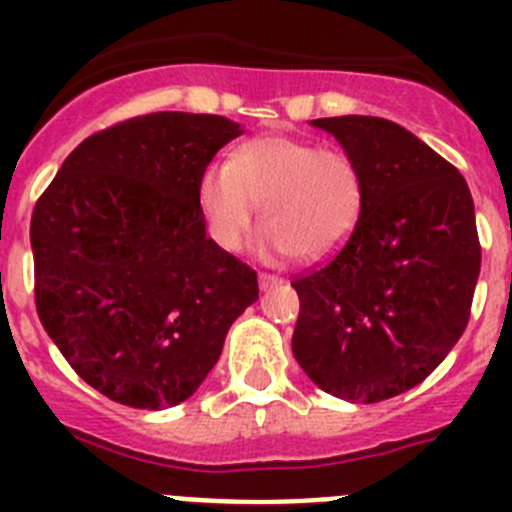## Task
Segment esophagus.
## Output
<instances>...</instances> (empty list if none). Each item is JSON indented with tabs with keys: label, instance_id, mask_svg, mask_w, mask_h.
<instances>
[{
	"label": "esophagus",
	"instance_id": "34e87169",
	"mask_svg": "<svg viewBox=\"0 0 512 512\" xmlns=\"http://www.w3.org/2000/svg\"><path fill=\"white\" fill-rule=\"evenodd\" d=\"M282 282L279 277H274V274H259V287L261 289H271V287H277V284Z\"/></svg>",
	"mask_w": 512,
	"mask_h": 512
}]
</instances>
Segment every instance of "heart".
Instances as JSON below:
<instances>
[{
    "label": "heart",
    "mask_w": 512,
    "mask_h": 512,
    "mask_svg": "<svg viewBox=\"0 0 512 512\" xmlns=\"http://www.w3.org/2000/svg\"><path fill=\"white\" fill-rule=\"evenodd\" d=\"M264 202V248L328 259L354 235L364 210V179L356 161L336 148L295 135H259L235 148L230 161H210L197 182L207 235L223 251H241Z\"/></svg>",
    "instance_id": "heart-1"
}]
</instances>
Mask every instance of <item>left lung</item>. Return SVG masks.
Instances as JSON below:
<instances>
[{
	"label": "left lung",
	"instance_id": "obj_1",
	"mask_svg": "<svg viewBox=\"0 0 512 512\" xmlns=\"http://www.w3.org/2000/svg\"><path fill=\"white\" fill-rule=\"evenodd\" d=\"M354 158L364 210L346 246L295 277L292 354L328 395L382 402L423 382L469 323L482 248L464 176L382 117L312 120Z\"/></svg>",
	"mask_w": 512,
	"mask_h": 512
}]
</instances>
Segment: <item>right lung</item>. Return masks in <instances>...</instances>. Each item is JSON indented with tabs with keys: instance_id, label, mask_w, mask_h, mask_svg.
Returning a JSON list of instances; mask_svg holds the SVG:
<instances>
[{
	"instance_id": "obj_1",
	"label": "right lung",
	"mask_w": 512,
	"mask_h": 512,
	"mask_svg": "<svg viewBox=\"0 0 512 512\" xmlns=\"http://www.w3.org/2000/svg\"><path fill=\"white\" fill-rule=\"evenodd\" d=\"M220 115L153 112L89 135L35 202V307L104 397L164 410L197 392L259 300L251 266L205 233L197 182L238 138Z\"/></svg>"
}]
</instances>
